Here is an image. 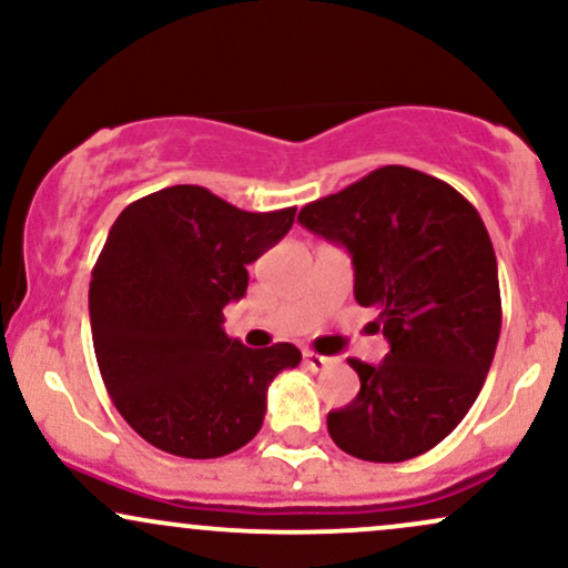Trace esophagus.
Instances as JSON below:
<instances>
[{
    "mask_svg": "<svg viewBox=\"0 0 568 568\" xmlns=\"http://www.w3.org/2000/svg\"><path fill=\"white\" fill-rule=\"evenodd\" d=\"M334 363V357H325V355H317V352H304V366L310 371H323L325 366H331Z\"/></svg>",
    "mask_w": 568,
    "mask_h": 568,
    "instance_id": "esophagus-1",
    "label": "esophagus"
}]
</instances>
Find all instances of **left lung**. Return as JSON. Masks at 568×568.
<instances>
[{
    "mask_svg": "<svg viewBox=\"0 0 568 568\" xmlns=\"http://www.w3.org/2000/svg\"><path fill=\"white\" fill-rule=\"evenodd\" d=\"M347 247L355 298L379 312L389 342L379 366L349 357L361 393L331 410L328 433L366 462H406L465 419L501 328L497 256L478 211L446 181L384 165L298 213Z\"/></svg>",
    "mask_w": 568,
    "mask_h": 568,
    "instance_id": "1",
    "label": "left lung"
}]
</instances>
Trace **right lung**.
Listing matches in <instances>:
<instances>
[{"mask_svg": "<svg viewBox=\"0 0 568 568\" xmlns=\"http://www.w3.org/2000/svg\"><path fill=\"white\" fill-rule=\"evenodd\" d=\"M296 207L247 213L179 184L130 202L90 280L95 361L116 410L143 440L216 459L262 429L266 389L302 352L245 347L224 306L247 291V264L277 245Z\"/></svg>", "mask_w": 568, "mask_h": 568, "instance_id": "right-lung-1", "label": "right lung"}]
</instances>
